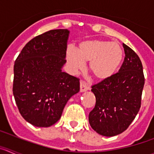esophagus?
<instances>
[{
    "instance_id": "1",
    "label": "esophagus",
    "mask_w": 154,
    "mask_h": 154,
    "mask_svg": "<svg viewBox=\"0 0 154 154\" xmlns=\"http://www.w3.org/2000/svg\"><path fill=\"white\" fill-rule=\"evenodd\" d=\"M89 87L87 85V84L85 83V82L81 81V82H80V92H83L87 90H89Z\"/></svg>"
}]
</instances>
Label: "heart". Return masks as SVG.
<instances>
[{
  "label": "heart",
  "instance_id": "heart-1",
  "mask_svg": "<svg viewBox=\"0 0 154 154\" xmlns=\"http://www.w3.org/2000/svg\"><path fill=\"white\" fill-rule=\"evenodd\" d=\"M123 58V50L116 42L89 39L79 42L77 50L69 48L66 59L72 73L83 70L89 62L90 72L97 80L103 81L116 74Z\"/></svg>",
  "mask_w": 154,
  "mask_h": 154
}]
</instances>
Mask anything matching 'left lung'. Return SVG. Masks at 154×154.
I'll return each mask as SVG.
<instances>
[{
  "instance_id": "left-lung-1",
  "label": "left lung",
  "mask_w": 154,
  "mask_h": 154,
  "mask_svg": "<svg viewBox=\"0 0 154 154\" xmlns=\"http://www.w3.org/2000/svg\"><path fill=\"white\" fill-rule=\"evenodd\" d=\"M125 58L119 72L92 86L96 106L89 112L91 127L104 137L119 135L138 113L144 79L143 65L135 51L123 44Z\"/></svg>"
}]
</instances>
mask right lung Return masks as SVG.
<instances>
[{"label": "right lung", "instance_id": "right-lung-1", "mask_svg": "<svg viewBox=\"0 0 154 154\" xmlns=\"http://www.w3.org/2000/svg\"><path fill=\"white\" fill-rule=\"evenodd\" d=\"M70 31L51 30L28 42L14 65L13 94L19 112L37 127H48L79 92V79L62 72Z\"/></svg>", "mask_w": 154, "mask_h": 154}]
</instances>
